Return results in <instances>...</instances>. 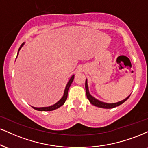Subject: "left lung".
<instances>
[{
  "label": "left lung",
  "mask_w": 148,
  "mask_h": 148,
  "mask_svg": "<svg viewBox=\"0 0 148 148\" xmlns=\"http://www.w3.org/2000/svg\"><path fill=\"white\" fill-rule=\"evenodd\" d=\"M85 88H86V97L88 98V99L90 101L91 104H92L95 106H97L98 108H113L118 106L122 104L123 103L126 101V100L128 99L129 97L130 96V95L128 97H127L125 99L123 100H121V101L116 102V103H106V102L99 101V99H96L95 97H94L93 96H92L89 92L88 89V80L86 79V83H85Z\"/></svg>",
  "instance_id": "obj_1"
}]
</instances>
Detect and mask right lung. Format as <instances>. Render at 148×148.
<instances>
[{"instance_id":"obj_1","label":"right lung","mask_w":148,"mask_h":148,"mask_svg":"<svg viewBox=\"0 0 148 148\" xmlns=\"http://www.w3.org/2000/svg\"><path fill=\"white\" fill-rule=\"evenodd\" d=\"M25 42H23L21 45V47H20L19 49H18V53H17V57L18 56V53H19L20 50H21L22 47L24 46V45H25ZM17 57H16V58H17ZM74 77H75V75H73L71 76V78L69 80L68 83H67L65 89H64V95H63L61 99H60L58 102H56V103H54L53 105L50 106H46V107H34V106H32V107L33 108L35 109V110H38V111H51V110H56V109H58V108L61 107L64 104L66 100V99H67L69 89V88H70V86H71V84H72V82H73V81Z\"/></svg>"}]
</instances>
